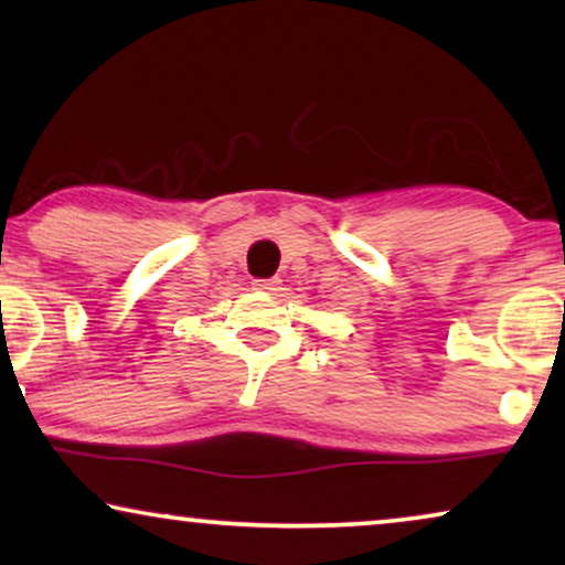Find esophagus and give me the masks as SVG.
I'll return each mask as SVG.
<instances>
[{"label":"esophagus","instance_id":"esophagus-1","mask_svg":"<svg viewBox=\"0 0 565 565\" xmlns=\"http://www.w3.org/2000/svg\"><path fill=\"white\" fill-rule=\"evenodd\" d=\"M252 288L254 290H265V292H275V290H280V280H277V277H267V280H254Z\"/></svg>","mask_w":565,"mask_h":565}]
</instances>
